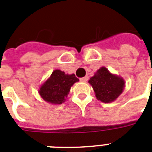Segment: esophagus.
Instances as JSON below:
<instances>
[{"mask_svg":"<svg viewBox=\"0 0 152 152\" xmlns=\"http://www.w3.org/2000/svg\"><path fill=\"white\" fill-rule=\"evenodd\" d=\"M88 80V76H84V77L80 79V81H82V82H86Z\"/></svg>","mask_w":152,"mask_h":152,"instance_id":"esophagus-1","label":"esophagus"}]
</instances>
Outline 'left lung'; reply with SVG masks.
Segmentation results:
<instances>
[{
    "instance_id": "1",
    "label": "left lung",
    "mask_w": 152,
    "mask_h": 152,
    "mask_svg": "<svg viewBox=\"0 0 152 152\" xmlns=\"http://www.w3.org/2000/svg\"><path fill=\"white\" fill-rule=\"evenodd\" d=\"M94 90L96 97L103 103H112L122 94L125 81L123 77L111 73L105 67L98 69L88 80Z\"/></svg>"
}]
</instances>
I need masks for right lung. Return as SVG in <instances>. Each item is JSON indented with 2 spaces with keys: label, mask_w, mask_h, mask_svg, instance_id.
Masks as SVG:
<instances>
[{
  "label": "right lung",
  "mask_w": 152,
  "mask_h": 152,
  "mask_svg": "<svg viewBox=\"0 0 152 152\" xmlns=\"http://www.w3.org/2000/svg\"><path fill=\"white\" fill-rule=\"evenodd\" d=\"M75 74H66L56 69L41 84L38 92L45 101L51 104H62L66 101L70 89L78 82Z\"/></svg>",
  "instance_id": "right-lung-1"
}]
</instances>
